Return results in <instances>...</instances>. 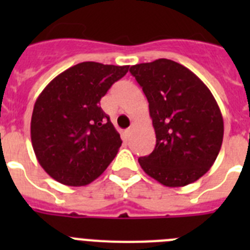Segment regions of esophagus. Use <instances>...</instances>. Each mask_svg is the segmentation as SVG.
Returning a JSON list of instances; mask_svg holds the SVG:
<instances>
[{
	"label": "esophagus",
	"instance_id": "esophagus-1",
	"mask_svg": "<svg viewBox=\"0 0 250 250\" xmlns=\"http://www.w3.org/2000/svg\"><path fill=\"white\" fill-rule=\"evenodd\" d=\"M131 132H132V127H129V129L125 130V132H124V134H125L126 139H129L130 136H131Z\"/></svg>",
	"mask_w": 250,
	"mask_h": 250
}]
</instances>
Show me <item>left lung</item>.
<instances>
[{"mask_svg": "<svg viewBox=\"0 0 250 250\" xmlns=\"http://www.w3.org/2000/svg\"><path fill=\"white\" fill-rule=\"evenodd\" d=\"M149 103L156 145L141 169L169 188L185 187L214 164L224 135L219 106L189 68L167 59L130 67Z\"/></svg>", "mask_w": 250, "mask_h": 250, "instance_id": "left-lung-1", "label": "left lung"}]
</instances>
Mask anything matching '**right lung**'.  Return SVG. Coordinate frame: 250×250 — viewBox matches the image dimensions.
I'll list each match as a JSON object with an SVG mask.
<instances>
[{"label":"right lung","mask_w":250,"mask_h":250,"mask_svg":"<svg viewBox=\"0 0 250 250\" xmlns=\"http://www.w3.org/2000/svg\"><path fill=\"white\" fill-rule=\"evenodd\" d=\"M129 66L81 62L57 75L39 95L31 118L37 161L56 182L83 187L98 179L121 146L99 104Z\"/></svg>","instance_id":"obj_1"}]
</instances>
